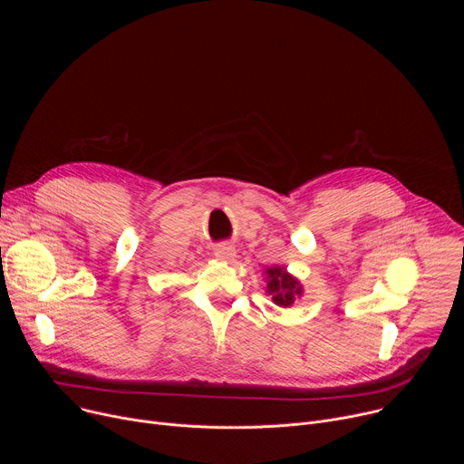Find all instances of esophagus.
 Segmentation results:
<instances>
[{
	"instance_id": "obj_1",
	"label": "esophagus",
	"mask_w": 464,
	"mask_h": 464,
	"mask_svg": "<svg viewBox=\"0 0 464 464\" xmlns=\"http://www.w3.org/2000/svg\"><path fill=\"white\" fill-rule=\"evenodd\" d=\"M235 255H237V251H235V247L229 246V244H220V246L215 247V256H217L218 260L229 262V260L235 258Z\"/></svg>"
}]
</instances>
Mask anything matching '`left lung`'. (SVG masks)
Returning a JSON list of instances; mask_svg holds the SVG:
<instances>
[{"instance_id": "obj_1", "label": "left lung", "mask_w": 464, "mask_h": 464, "mask_svg": "<svg viewBox=\"0 0 464 464\" xmlns=\"http://www.w3.org/2000/svg\"><path fill=\"white\" fill-rule=\"evenodd\" d=\"M266 292L270 295H274V303L286 308V306H292L295 297H301L303 295V286L301 283L290 276L285 268L281 266H276V268H268L266 270Z\"/></svg>"}]
</instances>
